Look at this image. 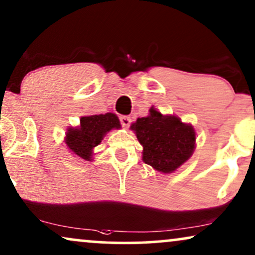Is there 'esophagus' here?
<instances>
[{"instance_id": "34e87169", "label": "esophagus", "mask_w": 255, "mask_h": 255, "mask_svg": "<svg viewBox=\"0 0 255 255\" xmlns=\"http://www.w3.org/2000/svg\"><path fill=\"white\" fill-rule=\"evenodd\" d=\"M120 121H121V125L124 126L125 128H128V127H129L130 122H131V119L129 117H121Z\"/></svg>"}]
</instances>
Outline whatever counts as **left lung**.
<instances>
[{
	"label": "left lung",
	"instance_id": "obj_1",
	"mask_svg": "<svg viewBox=\"0 0 255 255\" xmlns=\"http://www.w3.org/2000/svg\"><path fill=\"white\" fill-rule=\"evenodd\" d=\"M130 129L143 147V162L162 174L174 173L194 153V127L176 115H163L150 107L149 114L137 118L130 125Z\"/></svg>",
	"mask_w": 255,
	"mask_h": 255
}]
</instances>
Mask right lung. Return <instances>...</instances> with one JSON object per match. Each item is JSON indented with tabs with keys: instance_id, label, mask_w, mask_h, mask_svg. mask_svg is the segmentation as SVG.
Returning a JSON list of instances; mask_svg holds the SVG:
<instances>
[{
	"instance_id": "right-lung-1",
	"label": "right lung",
	"mask_w": 255,
	"mask_h": 255,
	"mask_svg": "<svg viewBox=\"0 0 255 255\" xmlns=\"http://www.w3.org/2000/svg\"><path fill=\"white\" fill-rule=\"evenodd\" d=\"M120 120L114 113L81 117L80 125L69 127L64 143L72 155L85 161H93L94 148L113 129H120Z\"/></svg>"
}]
</instances>
